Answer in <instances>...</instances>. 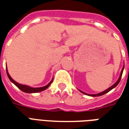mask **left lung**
I'll return each mask as SVG.
<instances>
[{"label":"left lung","mask_w":129,"mask_h":129,"mask_svg":"<svg viewBox=\"0 0 129 129\" xmlns=\"http://www.w3.org/2000/svg\"><path fill=\"white\" fill-rule=\"evenodd\" d=\"M124 66H123V68H122V70H121V73H120V75H119V78H118V79H117V81L115 83V84L113 85V86H111V87H109L108 88H107L106 90H105L104 91H103V92H100V93H97V94H88V93H86V92H83V91H81V90H79V91L81 92H82V93H84V94H85V95H88V96H91V97H99V96H102V95H104V94H106V93H107L108 92H109L110 90H111L112 89H113L114 88H115V87L117 86V84H119V81H120V80H121V77H122V73H123V70H124Z\"/></svg>","instance_id":"8db88e82"}]
</instances>
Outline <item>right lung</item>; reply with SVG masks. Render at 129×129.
<instances>
[{
	"label": "right lung",
	"mask_w": 129,
	"mask_h": 129,
	"mask_svg": "<svg viewBox=\"0 0 129 129\" xmlns=\"http://www.w3.org/2000/svg\"><path fill=\"white\" fill-rule=\"evenodd\" d=\"M6 71H7V77H8V78L10 79V80L12 82L13 84H14L15 86L18 87L19 89L22 90L23 92H26V93H35V92H41L43 90H45L48 88V87L50 86V84L52 83V81H53V78L51 80L50 82L48 84H47L46 86H43V87H39V88H33V87L29 86H27V85H23V84H18V82H16L15 81L14 79H13L12 77H11V76L10 75V74L8 73V71H7V68L6 67Z\"/></svg>",
	"instance_id": "add662e5"
}]
</instances>
